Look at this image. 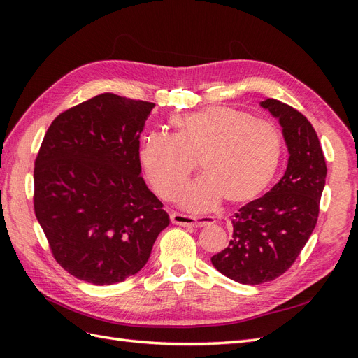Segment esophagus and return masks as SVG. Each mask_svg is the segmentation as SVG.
<instances>
[{
  "mask_svg": "<svg viewBox=\"0 0 358 358\" xmlns=\"http://www.w3.org/2000/svg\"><path fill=\"white\" fill-rule=\"evenodd\" d=\"M170 220L173 224L183 225V227H203L213 221L212 216H192V215H185L179 212H173L170 215Z\"/></svg>",
  "mask_w": 358,
  "mask_h": 358,
  "instance_id": "34e87169",
  "label": "esophagus"
}]
</instances>
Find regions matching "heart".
Returning a JSON list of instances; mask_svg holds the SVG:
<instances>
[{
    "mask_svg": "<svg viewBox=\"0 0 358 358\" xmlns=\"http://www.w3.org/2000/svg\"><path fill=\"white\" fill-rule=\"evenodd\" d=\"M170 137L149 134L138 162L157 196L175 200L196 169L203 176L183 194L189 209L220 203L239 208L257 200L273 180L284 152L280 129L227 106L175 115Z\"/></svg>",
    "mask_w": 358,
    "mask_h": 358,
    "instance_id": "1",
    "label": "heart"
}]
</instances>
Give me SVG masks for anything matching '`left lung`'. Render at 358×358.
I'll use <instances>...</instances> for the list:
<instances>
[{"instance_id":"obj_1","label":"left lung","mask_w":358,"mask_h":358,"mask_svg":"<svg viewBox=\"0 0 358 358\" xmlns=\"http://www.w3.org/2000/svg\"><path fill=\"white\" fill-rule=\"evenodd\" d=\"M279 117L288 146L285 175L263 197L233 216V237L210 262L239 284L270 282L294 264L315 229L327 166L318 136L306 116L275 99L262 101Z\"/></svg>"}]
</instances>
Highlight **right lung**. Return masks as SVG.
I'll use <instances>...</instances> for the list:
<instances>
[{"label":"right lung","mask_w":358,"mask_h":358,"mask_svg":"<svg viewBox=\"0 0 358 358\" xmlns=\"http://www.w3.org/2000/svg\"><path fill=\"white\" fill-rule=\"evenodd\" d=\"M154 103L104 92L59 113L34 167V212L57 263L112 285L142 268L169 225L138 162Z\"/></svg>","instance_id":"add662e5"}]
</instances>
